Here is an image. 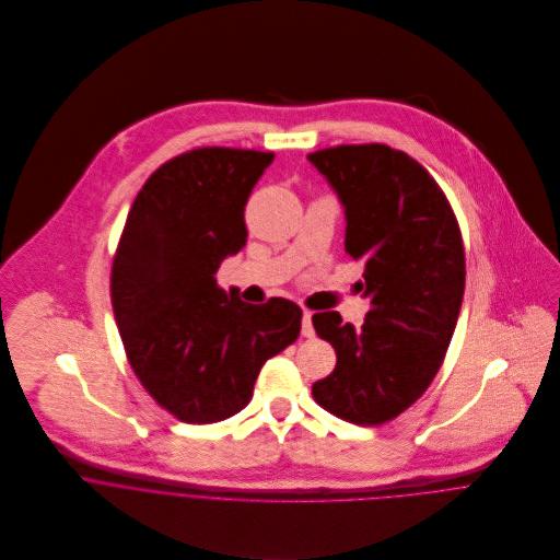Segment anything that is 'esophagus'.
I'll return each mask as SVG.
<instances>
[{
    "mask_svg": "<svg viewBox=\"0 0 560 560\" xmlns=\"http://www.w3.org/2000/svg\"><path fill=\"white\" fill-rule=\"evenodd\" d=\"M302 336L313 338L315 336V327H313V315L308 311H304L302 315Z\"/></svg>",
    "mask_w": 560,
    "mask_h": 560,
    "instance_id": "esophagus-1",
    "label": "esophagus"
}]
</instances>
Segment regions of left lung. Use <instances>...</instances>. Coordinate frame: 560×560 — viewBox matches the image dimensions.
<instances>
[{
    "label": "left lung",
    "mask_w": 560,
    "mask_h": 560,
    "mask_svg": "<svg viewBox=\"0 0 560 560\" xmlns=\"http://www.w3.org/2000/svg\"><path fill=\"white\" fill-rule=\"evenodd\" d=\"M345 207V249L364 262L371 300L355 329L334 311L313 325L336 369L313 384L329 413L384 424L420 399L451 345L466 287L464 241L435 178L386 144H342L308 155Z\"/></svg>",
    "instance_id": "1"
}]
</instances>
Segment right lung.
Masks as SVG:
<instances>
[{
  "mask_svg": "<svg viewBox=\"0 0 560 560\" xmlns=\"http://www.w3.org/2000/svg\"><path fill=\"white\" fill-rule=\"evenodd\" d=\"M271 161L273 153L224 147L165 161L136 196L114 254L112 308L129 364L189 424L241 411L262 364L302 329L298 304H245L215 280L245 245V202Z\"/></svg>",
  "mask_w": 560,
  "mask_h": 560,
  "instance_id": "1",
  "label": "right lung"
}]
</instances>
